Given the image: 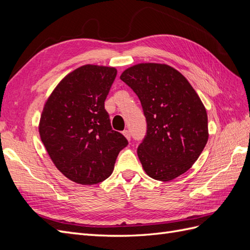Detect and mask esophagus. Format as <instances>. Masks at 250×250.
I'll return each instance as SVG.
<instances>
[{
    "label": "esophagus",
    "mask_w": 250,
    "mask_h": 250,
    "mask_svg": "<svg viewBox=\"0 0 250 250\" xmlns=\"http://www.w3.org/2000/svg\"><path fill=\"white\" fill-rule=\"evenodd\" d=\"M123 134H124V137H125L128 141H130V132H129V130H124V131H123Z\"/></svg>",
    "instance_id": "34e87169"
}]
</instances>
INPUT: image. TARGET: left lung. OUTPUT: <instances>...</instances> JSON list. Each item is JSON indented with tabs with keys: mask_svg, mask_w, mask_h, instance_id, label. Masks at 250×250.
<instances>
[{
	"mask_svg": "<svg viewBox=\"0 0 250 250\" xmlns=\"http://www.w3.org/2000/svg\"><path fill=\"white\" fill-rule=\"evenodd\" d=\"M137 94L147 133L138 148L151 178L169 181L190 169L208 140V113L183 74L164 63H139L120 76Z\"/></svg>",
	"mask_w": 250,
	"mask_h": 250,
	"instance_id": "1",
	"label": "left lung"
}]
</instances>
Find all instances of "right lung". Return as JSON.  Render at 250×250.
Returning a JSON list of instances; mask_svg holds the SVG:
<instances>
[{
  "label": "right lung",
  "instance_id": "right-lung-1",
  "mask_svg": "<svg viewBox=\"0 0 250 250\" xmlns=\"http://www.w3.org/2000/svg\"><path fill=\"white\" fill-rule=\"evenodd\" d=\"M117 70L85 64L60 81L43 105L39 131L55 167L80 185L108 178L121 150L128 145L112 130L104 101Z\"/></svg>",
  "mask_w": 250,
  "mask_h": 250
}]
</instances>
